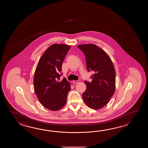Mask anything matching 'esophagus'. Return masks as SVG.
Wrapping results in <instances>:
<instances>
[{
  "instance_id": "1",
  "label": "esophagus",
  "mask_w": 148,
  "mask_h": 148,
  "mask_svg": "<svg viewBox=\"0 0 148 148\" xmlns=\"http://www.w3.org/2000/svg\"><path fill=\"white\" fill-rule=\"evenodd\" d=\"M80 82V80H74V81H73V84H76L79 83Z\"/></svg>"
}]
</instances>
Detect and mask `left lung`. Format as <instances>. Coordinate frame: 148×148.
<instances>
[{
    "label": "left lung",
    "mask_w": 148,
    "mask_h": 148,
    "mask_svg": "<svg viewBox=\"0 0 148 148\" xmlns=\"http://www.w3.org/2000/svg\"><path fill=\"white\" fill-rule=\"evenodd\" d=\"M78 47L86 57L88 72L94 71L91 82L85 80L86 90L82 98L91 108L98 110L105 106L115 89V70L107 54L94 44H82Z\"/></svg>",
    "instance_id": "8db88e82"
}]
</instances>
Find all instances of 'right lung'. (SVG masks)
I'll use <instances>...</instances> for the list:
<instances>
[{
	"label": "right lung",
	"mask_w": 148,
	"mask_h": 148,
	"mask_svg": "<svg viewBox=\"0 0 148 148\" xmlns=\"http://www.w3.org/2000/svg\"><path fill=\"white\" fill-rule=\"evenodd\" d=\"M70 46L62 44L51 45L41 57L34 77L35 94L41 104L51 110H60L66 103L70 85L62 75V64Z\"/></svg>",
	"instance_id": "add662e5"
}]
</instances>
